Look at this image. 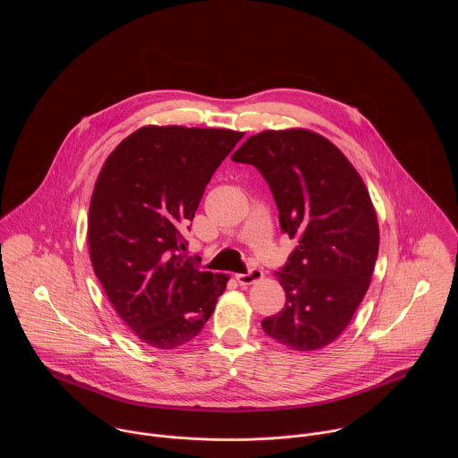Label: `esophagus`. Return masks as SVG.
I'll list each match as a JSON object with an SVG mask.
<instances>
[{
	"mask_svg": "<svg viewBox=\"0 0 458 458\" xmlns=\"http://www.w3.org/2000/svg\"><path fill=\"white\" fill-rule=\"evenodd\" d=\"M262 276H264L262 269H259V267H252V269L247 271V273H238V275H236V280L240 282V285H250V284H256V282L262 280Z\"/></svg>",
	"mask_w": 458,
	"mask_h": 458,
	"instance_id": "1",
	"label": "esophagus"
}]
</instances>
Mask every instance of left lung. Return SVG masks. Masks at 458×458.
<instances>
[{"instance_id":"left-lung-1","label":"left lung","mask_w":458,"mask_h":458,"mask_svg":"<svg viewBox=\"0 0 458 458\" xmlns=\"http://www.w3.org/2000/svg\"><path fill=\"white\" fill-rule=\"evenodd\" d=\"M231 158L259 169L282 231L298 238L275 273L285 307L262 329L293 351L323 349L351 323L370 285L379 225L369 191L333 142L305 129L256 133Z\"/></svg>"}]
</instances>
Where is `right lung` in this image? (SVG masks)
<instances>
[{
    "label": "right lung",
    "mask_w": 458,
    "mask_h": 458,
    "mask_svg": "<svg viewBox=\"0 0 458 458\" xmlns=\"http://www.w3.org/2000/svg\"><path fill=\"white\" fill-rule=\"evenodd\" d=\"M243 131L148 125L107 157L89 202L93 271L137 338L157 349L191 342L229 276L182 258L185 231L213 173Z\"/></svg>",
    "instance_id": "right-lung-1"
}]
</instances>
